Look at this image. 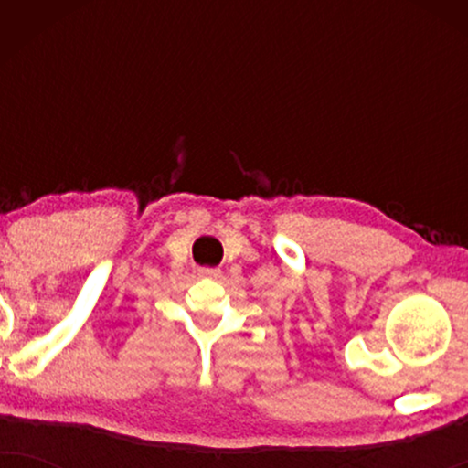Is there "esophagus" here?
Returning a JSON list of instances; mask_svg holds the SVG:
<instances>
[{"mask_svg": "<svg viewBox=\"0 0 468 468\" xmlns=\"http://www.w3.org/2000/svg\"><path fill=\"white\" fill-rule=\"evenodd\" d=\"M197 274H200L202 279H219L221 271H219V268H200Z\"/></svg>", "mask_w": 468, "mask_h": 468, "instance_id": "1", "label": "esophagus"}]
</instances>
